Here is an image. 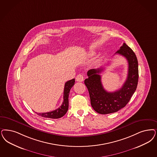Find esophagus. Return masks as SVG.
Here are the masks:
<instances>
[{
    "mask_svg": "<svg viewBox=\"0 0 157 157\" xmlns=\"http://www.w3.org/2000/svg\"><path fill=\"white\" fill-rule=\"evenodd\" d=\"M76 80L78 82H82L84 80V76L82 74H79L76 76Z\"/></svg>",
    "mask_w": 157,
    "mask_h": 157,
    "instance_id": "34e87169",
    "label": "esophagus"
}]
</instances>
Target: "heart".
Instances as JSON below:
<instances>
[{
  "label": "heart",
  "instance_id": "1",
  "mask_svg": "<svg viewBox=\"0 0 157 157\" xmlns=\"http://www.w3.org/2000/svg\"><path fill=\"white\" fill-rule=\"evenodd\" d=\"M93 54H94V53H93V52H91V53L89 54V56H92Z\"/></svg>",
  "mask_w": 157,
  "mask_h": 157
}]
</instances>
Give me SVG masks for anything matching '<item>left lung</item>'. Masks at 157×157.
Returning a JSON list of instances; mask_svg holds the SVG:
<instances>
[{"label": "left lung", "mask_w": 157, "mask_h": 157, "mask_svg": "<svg viewBox=\"0 0 157 157\" xmlns=\"http://www.w3.org/2000/svg\"><path fill=\"white\" fill-rule=\"evenodd\" d=\"M115 54L124 56L128 62V76L120 89L108 92L104 89L100 75L103 71V67L88 71V78L85 80L92 107L98 114H111L124 108L129 101L137 86L139 70L135 53L124 43Z\"/></svg>", "instance_id": "1"}]
</instances>
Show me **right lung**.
Returning <instances> with one entry per match:
<instances>
[{
  "label": "right lung",
  "instance_id": "right-lung-1",
  "mask_svg": "<svg viewBox=\"0 0 157 157\" xmlns=\"http://www.w3.org/2000/svg\"><path fill=\"white\" fill-rule=\"evenodd\" d=\"M75 79H72L65 83L64 90V100L62 105L59 108L48 113H36L38 114V115L41 116L44 118H48L52 119H58L63 117L67 113L68 109V97L70 91L72 87L75 84Z\"/></svg>",
  "mask_w": 157,
  "mask_h": 157
}]
</instances>
